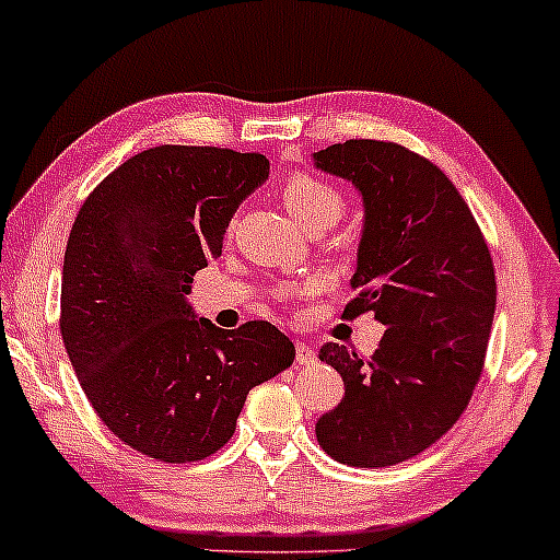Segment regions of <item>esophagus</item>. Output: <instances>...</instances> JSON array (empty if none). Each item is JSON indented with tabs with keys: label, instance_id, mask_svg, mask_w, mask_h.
I'll use <instances>...</instances> for the list:
<instances>
[{
	"label": "esophagus",
	"instance_id": "esophagus-1",
	"mask_svg": "<svg viewBox=\"0 0 560 560\" xmlns=\"http://www.w3.org/2000/svg\"><path fill=\"white\" fill-rule=\"evenodd\" d=\"M294 350H298V363H316V350H313L307 342H300L298 339Z\"/></svg>",
	"mask_w": 560,
	"mask_h": 560
}]
</instances>
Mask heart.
I'll list each match as a JSON object with an SVG mask.
<instances>
[{"mask_svg": "<svg viewBox=\"0 0 560 560\" xmlns=\"http://www.w3.org/2000/svg\"><path fill=\"white\" fill-rule=\"evenodd\" d=\"M281 197H284L289 213L307 231L329 229L345 213L342 191L313 173H292L281 186Z\"/></svg>", "mask_w": 560, "mask_h": 560, "instance_id": "obj_1", "label": "heart"}]
</instances>
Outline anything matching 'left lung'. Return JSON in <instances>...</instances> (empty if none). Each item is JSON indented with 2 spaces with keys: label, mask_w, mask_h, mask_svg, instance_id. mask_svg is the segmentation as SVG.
<instances>
[{
  "label": "left lung",
  "mask_w": 560,
  "mask_h": 560,
  "mask_svg": "<svg viewBox=\"0 0 560 560\" xmlns=\"http://www.w3.org/2000/svg\"><path fill=\"white\" fill-rule=\"evenodd\" d=\"M313 160L363 195L355 298L342 316L374 313L384 324L371 358L320 347L345 397L318 419V445L347 466H395L434 445L471 400L498 298L492 255L432 160L376 139L331 144Z\"/></svg>",
  "instance_id": "left-lung-1"
}]
</instances>
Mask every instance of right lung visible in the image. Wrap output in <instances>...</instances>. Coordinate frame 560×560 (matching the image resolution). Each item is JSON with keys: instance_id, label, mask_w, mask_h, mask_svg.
Returning <instances> with one entry per match:
<instances>
[{"instance_id": "obj_1", "label": "right lung", "mask_w": 560, "mask_h": 560, "mask_svg": "<svg viewBox=\"0 0 560 560\" xmlns=\"http://www.w3.org/2000/svg\"><path fill=\"white\" fill-rule=\"evenodd\" d=\"M268 160L163 144L118 165L83 199L62 262L60 334L83 395L128 447L163 464L221 450L247 392L289 369L268 320L215 329L186 305Z\"/></svg>"}]
</instances>
